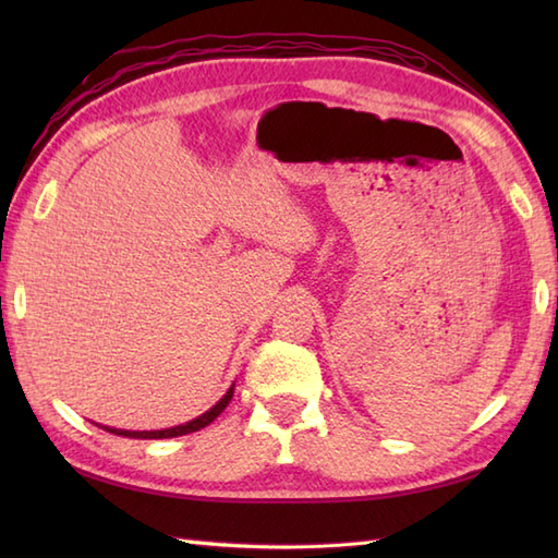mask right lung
<instances>
[{
	"label": "right lung",
	"mask_w": 558,
	"mask_h": 558,
	"mask_svg": "<svg viewBox=\"0 0 558 558\" xmlns=\"http://www.w3.org/2000/svg\"><path fill=\"white\" fill-rule=\"evenodd\" d=\"M232 393H234V388H230L228 393H225V398L218 402V405H213L206 414H201V417H196V420H192V422H186V424H182V426H172V429H162V432H122V429H108V432H112V434H117V436H129V438H172V436L192 434V432L204 429V426H208L213 420H216L218 414L230 405Z\"/></svg>",
	"instance_id": "obj_1"
}]
</instances>
